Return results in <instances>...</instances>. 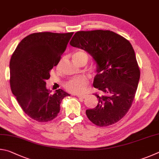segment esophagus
I'll return each mask as SVG.
<instances>
[{"instance_id":"obj_1","label":"esophagus","mask_w":159,"mask_h":159,"mask_svg":"<svg viewBox=\"0 0 159 159\" xmlns=\"http://www.w3.org/2000/svg\"><path fill=\"white\" fill-rule=\"evenodd\" d=\"M75 96H77L78 98H82V99H84V98H86V95H84V94H75Z\"/></svg>"}]
</instances>
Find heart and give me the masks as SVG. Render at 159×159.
I'll list each match as a JSON object with an SVG mask.
<instances>
[{"label": "heart", "instance_id": "1", "mask_svg": "<svg viewBox=\"0 0 159 159\" xmlns=\"http://www.w3.org/2000/svg\"><path fill=\"white\" fill-rule=\"evenodd\" d=\"M82 55L87 56V54L84 52H77L73 54V57H80V56ZM89 81L88 77L82 75V76L75 77L70 79L65 83L64 87L69 92L78 94L84 92L89 85Z\"/></svg>", "mask_w": 159, "mask_h": 159}]
</instances>
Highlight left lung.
<instances>
[{
  "mask_svg": "<svg viewBox=\"0 0 159 159\" xmlns=\"http://www.w3.org/2000/svg\"><path fill=\"white\" fill-rule=\"evenodd\" d=\"M70 45L87 52L97 64L93 87L98 105L87 110L89 119L96 126H107L126 115L137 91L140 71L134 49L126 38L110 30L75 33Z\"/></svg>",
  "mask_w": 159,
  "mask_h": 159,
  "instance_id": "left-lung-1",
  "label": "left lung"
}]
</instances>
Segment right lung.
<instances>
[{
    "instance_id": "1",
    "label": "right lung",
    "mask_w": 159,
    "mask_h": 159,
    "mask_svg": "<svg viewBox=\"0 0 159 159\" xmlns=\"http://www.w3.org/2000/svg\"><path fill=\"white\" fill-rule=\"evenodd\" d=\"M72 35L73 32L32 33L19 43L11 57V90L24 112L38 122L57 117L61 101L70 96L61 89L51 94L45 81Z\"/></svg>"
}]
</instances>
